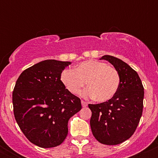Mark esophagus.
Masks as SVG:
<instances>
[{
	"label": "esophagus",
	"mask_w": 158,
	"mask_h": 158,
	"mask_svg": "<svg viewBox=\"0 0 158 158\" xmlns=\"http://www.w3.org/2000/svg\"><path fill=\"white\" fill-rule=\"evenodd\" d=\"M81 106H82V107H86L87 106H88V103H87L86 102H85V101H83V100H81Z\"/></svg>",
	"instance_id": "obj_1"
}]
</instances>
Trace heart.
Instances as JSON below:
<instances>
[{
  "label": "heart",
  "mask_w": 158,
  "mask_h": 158,
  "mask_svg": "<svg viewBox=\"0 0 158 158\" xmlns=\"http://www.w3.org/2000/svg\"><path fill=\"white\" fill-rule=\"evenodd\" d=\"M61 80L65 88L73 94L79 93L87 82L89 87L83 90L81 96L94 99L99 102L112 99L120 84L118 70L97 60L83 61L73 70H64L61 73Z\"/></svg>",
  "instance_id": "heart-1"
}]
</instances>
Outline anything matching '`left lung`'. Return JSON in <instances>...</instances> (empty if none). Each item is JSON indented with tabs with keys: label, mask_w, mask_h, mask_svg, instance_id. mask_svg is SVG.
Segmentation results:
<instances>
[{
	"label": "left lung",
	"mask_w": 158,
	"mask_h": 158,
	"mask_svg": "<svg viewBox=\"0 0 158 158\" xmlns=\"http://www.w3.org/2000/svg\"><path fill=\"white\" fill-rule=\"evenodd\" d=\"M118 70L119 89L110 100L89 104L92 133L97 141L105 145L122 143L135 133L143 108L144 88L138 74L126 62L112 56H103Z\"/></svg>",
	"instance_id": "left-lung-1"
}]
</instances>
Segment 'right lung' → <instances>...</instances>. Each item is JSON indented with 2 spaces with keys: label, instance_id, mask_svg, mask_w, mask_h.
<instances>
[{
  "label": "right lung",
  "instance_id": "add662e5",
  "mask_svg": "<svg viewBox=\"0 0 158 158\" xmlns=\"http://www.w3.org/2000/svg\"><path fill=\"white\" fill-rule=\"evenodd\" d=\"M70 61L49 59L26 69L12 92L15 119L29 140L41 148L59 146L68 133V120L81 109V100L61 81Z\"/></svg>",
  "mask_w": 158,
  "mask_h": 158
}]
</instances>
